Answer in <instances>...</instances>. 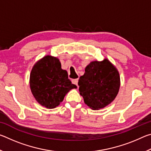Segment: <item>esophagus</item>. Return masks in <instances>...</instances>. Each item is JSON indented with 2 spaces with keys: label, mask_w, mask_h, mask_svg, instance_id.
Instances as JSON below:
<instances>
[{
  "label": "esophagus",
  "mask_w": 151,
  "mask_h": 151,
  "mask_svg": "<svg viewBox=\"0 0 151 151\" xmlns=\"http://www.w3.org/2000/svg\"><path fill=\"white\" fill-rule=\"evenodd\" d=\"M78 78H76V79H73L72 80V83L74 85H75L77 86L78 85Z\"/></svg>",
  "instance_id": "34e87169"
}]
</instances>
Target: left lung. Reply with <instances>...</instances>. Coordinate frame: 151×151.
Returning <instances> with one entry per match:
<instances>
[{
	"instance_id": "obj_1",
	"label": "left lung",
	"mask_w": 151,
	"mask_h": 151,
	"mask_svg": "<svg viewBox=\"0 0 151 151\" xmlns=\"http://www.w3.org/2000/svg\"><path fill=\"white\" fill-rule=\"evenodd\" d=\"M78 85L85 103L93 110H99L116 98L121 85L119 71L107 58L93 61L86 66Z\"/></svg>"
}]
</instances>
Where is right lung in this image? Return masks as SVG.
<instances>
[{
    "label": "right lung",
    "instance_id": "add662e5",
    "mask_svg": "<svg viewBox=\"0 0 151 151\" xmlns=\"http://www.w3.org/2000/svg\"><path fill=\"white\" fill-rule=\"evenodd\" d=\"M30 87L40 105L54 109L63 101L66 94L76 88L68 79L66 70L61 68L58 58L45 56L37 61L30 75Z\"/></svg>",
    "mask_w": 151,
    "mask_h": 151
}]
</instances>
